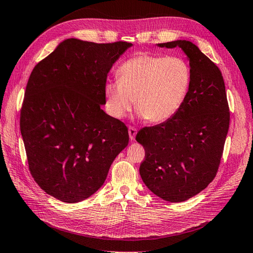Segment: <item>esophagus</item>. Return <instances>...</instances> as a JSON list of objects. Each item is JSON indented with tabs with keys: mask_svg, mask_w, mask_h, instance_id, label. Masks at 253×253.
Returning <instances> with one entry per match:
<instances>
[{
	"mask_svg": "<svg viewBox=\"0 0 253 253\" xmlns=\"http://www.w3.org/2000/svg\"><path fill=\"white\" fill-rule=\"evenodd\" d=\"M136 134H137V129H136V128L133 127V126H129V127H128V136H129V139L134 140Z\"/></svg>",
	"mask_w": 253,
	"mask_h": 253,
	"instance_id": "esophagus-1",
	"label": "esophagus"
}]
</instances>
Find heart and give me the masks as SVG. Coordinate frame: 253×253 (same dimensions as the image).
<instances>
[{"instance_id": "heart-1", "label": "heart", "mask_w": 253, "mask_h": 253, "mask_svg": "<svg viewBox=\"0 0 253 253\" xmlns=\"http://www.w3.org/2000/svg\"><path fill=\"white\" fill-rule=\"evenodd\" d=\"M118 82L104 87L106 111L121 119L135 107L141 117L153 124L167 121L179 112L185 101L192 69L179 56H163L140 53L122 64Z\"/></svg>"}]
</instances>
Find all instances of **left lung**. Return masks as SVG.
I'll return each mask as SVG.
<instances>
[{
  "label": "left lung",
  "instance_id": "1",
  "mask_svg": "<svg viewBox=\"0 0 253 253\" xmlns=\"http://www.w3.org/2000/svg\"><path fill=\"white\" fill-rule=\"evenodd\" d=\"M156 45L181 47L192 69V83L173 117L136 135L146 151L139 173L154 195L183 202L208 187L219 167L230 124L226 86L219 68L193 42Z\"/></svg>",
  "mask_w": 253,
  "mask_h": 253
}]
</instances>
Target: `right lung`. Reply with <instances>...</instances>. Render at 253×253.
I'll return each instance as SVG.
<instances>
[{"label":"right lung","instance_id":"obj_1","mask_svg":"<svg viewBox=\"0 0 253 253\" xmlns=\"http://www.w3.org/2000/svg\"><path fill=\"white\" fill-rule=\"evenodd\" d=\"M132 45L69 38L31 73L20 129L34 180L60 201L92 196L127 146V127L101 105L108 72Z\"/></svg>","mask_w":253,"mask_h":253}]
</instances>
